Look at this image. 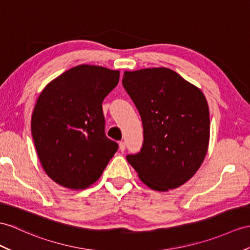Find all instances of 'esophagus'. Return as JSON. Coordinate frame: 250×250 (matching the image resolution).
Returning <instances> with one entry per match:
<instances>
[{
    "mask_svg": "<svg viewBox=\"0 0 250 250\" xmlns=\"http://www.w3.org/2000/svg\"><path fill=\"white\" fill-rule=\"evenodd\" d=\"M119 147H120V150L122 151V153H123V151H125V148H126V145H125V142H123V141H121V142H120V144H119Z\"/></svg>",
    "mask_w": 250,
    "mask_h": 250,
    "instance_id": "esophagus-1",
    "label": "esophagus"
}]
</instances>
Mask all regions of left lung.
<instances>
[{"mask_svg":"<svg viewBox=\"0 0 250 250\" xmlns=\"http://www.w3.org/2000/svg\"><path fill=\"white\" fill-rule=\"evenodd\" d=\"M123 86L140 112L144 142L127 156L138 177L156 191L190 180L209 147V107L203 91L167 68L125 71Z\"/></svg>","mask_w":250,"mask_h":250,"instance_id":"obj_1","label":"left lung"}]
</instances>
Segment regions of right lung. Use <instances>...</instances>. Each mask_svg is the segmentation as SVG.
Instances as JSON below:
<instances>
[{"label":"right lung","instance_id":"1","mask_svg":"<svg viewBox=\"0 0 250 250\" xmlns=\"http://www.w3.org/2000/svg\"><path fill=\"white\" fill-rule=\"evenodd\" d=\"M120 71L79 64L41 91L32 114V135L45 174L59 186L83 190L101 177L118 144L105 136L102 103Z\"/></svg>","mask_w":250,"mask_h":250}]
</instances>
